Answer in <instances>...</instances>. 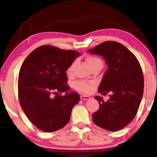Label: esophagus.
<instances>
[{
	"mask_svg": "<svg viewBox=\"0 0 157 157\" xmlns=\"http://www.w3.org/2000/svg\"><path fill=\"white\" fill-rule=\"evenodd\" d=\"M81 100H89L90 98L89 96H87V95H82L80 96Z\"/></svg>",
	"mask_w": 157,
	"mask_h": 157,
	"instance_id": "esophagus-1",
	"label": "esophagus"
}]
</instances>
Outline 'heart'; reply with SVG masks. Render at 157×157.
Wrapping results in <instances>:
<instances>
[{"label": "heart", "mask_w": 157, "mask_h": 157, "mask_svg": "<svg viewBox=\"0 0 157 157\" xmlns=\"http://www.w3.org/2000/svg\"><path fill=\"white\" fill-rule=\"evenodd\" d=\"M86 61L91 68L97 65H101V66L103 65L102 61L101 60L100 58L96 57L89 56L86 58ZM75 66V62H73L67 68L66 73H67V74L69 76L73 75ZM74 87H75V89L77 90V91L84 93V94H88V93L91 92L93 90V89H94V83H93V82H87L82 81V80L78 81L74 84Z\"/></svg>", "instance_id": "1"}]
</instances>
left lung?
I'll list each match as a JSON object with an SVG mask.
<instances>
[{"instance_id":"8db88e82","label":"left lung","mask_w":157,"mask_h":157,"mask_svg":"<svg viewBox=\"0 0 157 157\" xmlns=\"http://www.w3.org/2000/svg\"><path fill=\"white\" fill-rule=\"evenodd\" d=\"M88 51L102 56L108 66L98 92L111 93L107 102L95 97L100 107L93 121L101 128L118 131L131 123L139 109L144 89L141 66L131 51L116 41H105Z\"/></svg>"}]
</instances>
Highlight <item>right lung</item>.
I'll use <instances>...</instances> for the list:
<instances>
[{"mask_svg":"<svg viewBox=\"0 0 157 157\" xmlns=\"http://www.w3.org/2000/svg\"><path fill=\"white\" fill-rule=\"evenodd\" d=\"M79 55L75 50L44 45L34 50L21 66L18 80L20 105L31 123L41 131L63 128L80 100L76 92L58 95L70 89L66 71Z\"/></svg>","mask_w":157,"mask_h":157,"instance_id":"obj_1","label":"right lung"}]
</instances>
